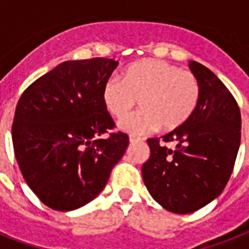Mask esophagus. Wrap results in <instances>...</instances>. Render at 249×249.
Instances as JSON below:
<instances>
[{"instance_id": "obj_1", "label": "esophagus", "mask_w": 249, "mask_h": 249, "mask_svg": "<svg viewBox=\"0 0 249 249\" xmlns=\"http://www.w3.org/2000/svg\"><path fill=\"white\" fill-rule=\"evenodd\" d=\"M140 141H142V138H140V137H133V136L129 137V142H130V143H134V142H140Z\"/></svg>"}]
</instances>
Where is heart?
Listing matches in <instances>:
<instances>
[{"label": "heart", "mask_w": 249, "mask_h": 249, "mask_svg": "<svg viewBox=\"0 0 249 249\" xmlns=\"http://www.w3.org/2000/svg\"><path fill=\"white\" fill-rule=\"evenodd\" d=\"M199 98L200 85L194 73L159 59L130 64L121 80H107L101 91L106 111L117 119L126 116L140 99L142 109L119 123V129L136 136L160 125L166 130L181 126L194 113Z\"/></svg>", "instance_id": "b5f03b06"}]
</instances>
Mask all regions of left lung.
<instances>
[{
  "instance_id": "left-lung-1",
  "label": "left lung",
  "mask_w": 249,
  "mask_h": 249,
  "mask_svg": "<svg viewBox=\"0 0 249 249\" xmlns=\"http://www.w3.org/2000/svg\"><path fill=\"white\" fill-rule=\"evenodd\" d=\"M200 85V98L185 124L147 140L150 159L142 166L148 193L164 209L186 214L203 208L225 189L240 146L238 103L211 70L190 60Z\"/></svg>"
}]
</instances>
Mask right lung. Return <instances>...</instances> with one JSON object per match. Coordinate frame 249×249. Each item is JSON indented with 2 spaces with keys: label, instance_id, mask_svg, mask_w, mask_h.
Instances as JSON below:
<instances>
[{
  "label": "right lung",
  "instance_id": "right-lung-1",
  "mask_svg": "<svg viewBox=\"0 0 249 249\" xmlns=\"http://www.w3.org/2000/svg\"><path fill=\"white\" fill-rule=\"evenodd\" d=\"M117 64L107 58L63 62L18 102L15 158L29 189L49 208L68 212L93 200L126 151L124 133L98 140L115 126L101 91Z\"/></svg>",
  "mask_w": 249,
  "mask_h": 249
}]
</instances>
